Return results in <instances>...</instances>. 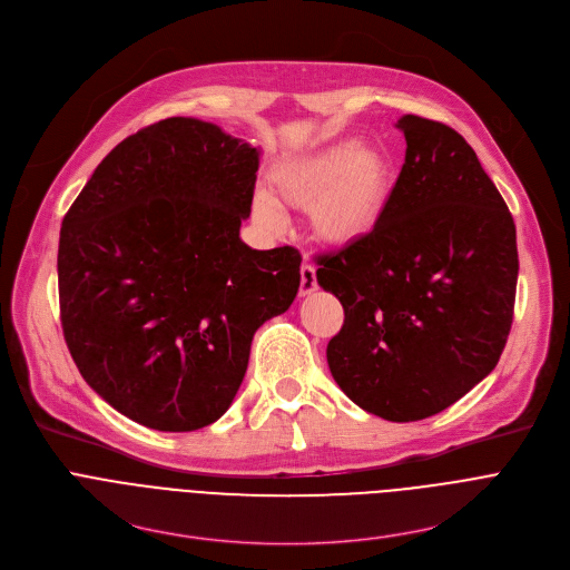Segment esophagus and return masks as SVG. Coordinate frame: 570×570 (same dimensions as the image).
<instances>
[{"label": "esophagus", "instance_id": "esophagus-1", "mask_svg": "<svg viewBox=\"0 0 570 570\" xmlns=\"http://www.w3.org/2000/svg\"><path fill=\"white\" fill-rule=\"evenodd\" d=\"M315 288H317L315 268L311 264H302V268H299V293L311 295Z\"/></svg>", "mask_w": 570, "mask_h": 570}]
</instances>
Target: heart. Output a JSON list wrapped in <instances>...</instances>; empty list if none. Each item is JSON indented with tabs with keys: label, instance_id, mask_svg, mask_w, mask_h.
I'll return each instance as SVG.
<instances>
[{
	"label": "heart",
	"instance_id": "1",
	"mask_svg": "<svg viewBox=\"0 0 570 570\" xmlns=\"http://www.w3.org/2000/svg\"><path fill=\"white\" fill-rule=\"evenodd\" d=\"M392 159L361 139H341L279 165L271 191L253 196V220L266 232L286 227L284 205L308 209L313 236L332 248L365 238L379 225L392 189Z\"/></svg>",
	"mask_w": 570,
	"mask_h": 570
}]
</instances>
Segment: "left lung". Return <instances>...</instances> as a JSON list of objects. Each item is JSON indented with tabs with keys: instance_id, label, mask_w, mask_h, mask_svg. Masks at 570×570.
Returning a JSON list of instances; mask_svg holds the SVG:
<instances>
[{
	"instance_id": "obj_1",
	"label": "left lung",
	"mask_w": 570,
	"mask_h": 570,
	"mask_svg": "<svg viewBox=\"0 0 570 570\" xmlns=\"http://www.w3.org/2000/svg\"><path fill=\"white\" fill-rule=\"evenodd\" d=\"M405 161L365 238L317 259L343 308L327 345L341 390L387 422L442 413L490 374L510 336L517 227L453 128L403 115Z\"/></svg>"
}]
</instances>
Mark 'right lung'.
I'll use <instances>...</instances> for the list:
<instances>
[{
	"label": "right lung",
	"mask_w": 570,
	"mask_h": 570,
	"mask_svg": "<svg viewBox=\"0 0 570 570\" xmlns=\"http://www.w3.org/2000/svg\"><path fill=\"white\" fill-rule=\"evenodd\" d=\"M259 148L171 117L117 144L62 218L60 322L88 385L167 433L216 422L262 324L299 288L295 248L253 250Z\"/></svg>",
	"instance_id": "right-lung-1"
}]
</instances>
